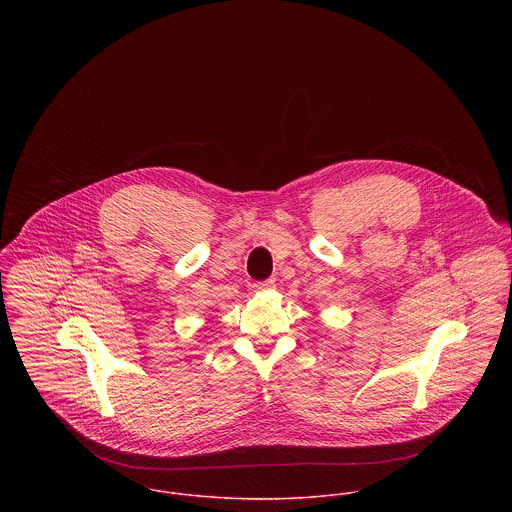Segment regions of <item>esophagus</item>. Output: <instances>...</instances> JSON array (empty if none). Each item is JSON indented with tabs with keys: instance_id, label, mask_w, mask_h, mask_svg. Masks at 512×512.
<instances>
[{
	"instance_id": "1",
	"label": "esophagus",
	"mask_w": 512,
	"mask_h": 512,
	"mask_svg": "<svg viewBox=\"0 0 512 512\" xmlns=\"http://www.w3.org/2000/svg\"><path fill=\"white\" fill-rule=\"evenodd\" d=\"M276 288V282L274 280H266V282H256L254 284V290L256 292H268V290H274Z\"/></svg>"
}]
</instances>
